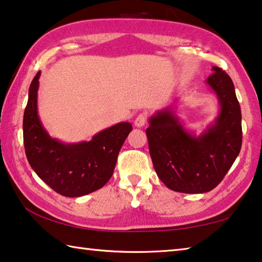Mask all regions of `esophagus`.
Returning a JSON list of instances; mask_svg holds the SVG:
<instances>
[{"label": "esophagus", "instance_id": "34e87169", "mask_svg": "<svg viewBox=\"0 0 262 262\" xmlns=\"http://www.w3.org/2000/svg\"><path fill=\"white\" fill-rule=\"evenodd\" d=\"M147 119H148V114L147 113H140L137 117L135 118L134 123L136 127H143L145 125V122H147Z\"/></svg>", "mask_w": 262, "mask_h": 262}]
</instances>
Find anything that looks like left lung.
I'll return each instance as SVG.
<instances>
[{"instance_id": "8db88e82", "label": "left lung", "mask_w": 262, "mask_h": 262, "mask_svg": "<svg viewBox=\"0 0 262 262\" xmlns=\"http://www.w3.org/2000/svg\"><path fill=\"white\" fill-rule=\"evenodd\" d=\"M212 72L206 82L221 105L214 125L196 137L168 107L150 118L145 130L155 171L174 192H209L223 180L241 151L242 112L232 79L219 67Z\"/></svg>"}]
</instances>
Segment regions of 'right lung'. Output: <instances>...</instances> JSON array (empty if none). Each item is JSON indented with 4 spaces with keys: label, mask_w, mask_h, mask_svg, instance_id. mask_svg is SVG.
I'll return each mask as SVG.
<instances>
[{
    "label": "right lung",
    "mask_w": 262,
    "mask_h": 262,
    "mask_svg": "<svg viewBox=\"0 0 262 262\" xmlns=\"http://www.w3.org/2000/svg\"><path fill=\"white\" fill-rule=\"evenodd\" d=\"M39 77L40 72L30 85L23 119L24 147L30 165L43 183L63 196L78 198L95 192L112 177L119 151L133 129L132 123H117L81 143L66 144L52 139L38 115Z\"/></svg>",
    "instance_id": "add662e5"
}]
</instances>
